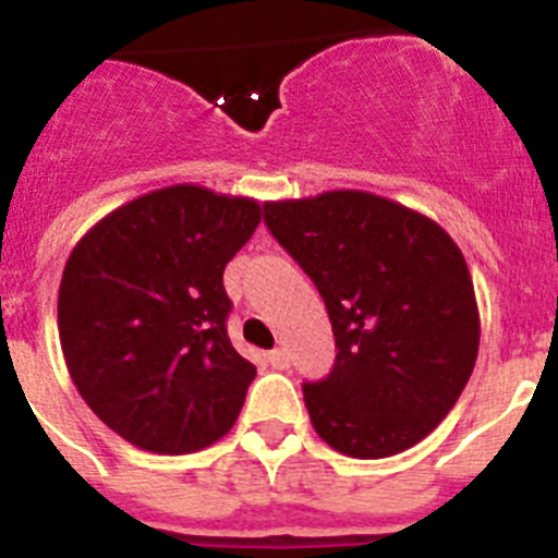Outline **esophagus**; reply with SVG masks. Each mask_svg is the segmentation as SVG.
Instances as JSON below:
<instances>
[{
  "mask_svg": "<svg viewBox=\"0 0 558 558\" xmlns=\"http://www.w3.org/2000/svg\"><path fill=\"white\" fill-rule=\"evenodd\" d=\"M268 363L274 368H288L290 366L288 349H274V352H268Z\"/></svg>",
  "mask_w": 558,
  "mask_h": 558,
  "instance_id": "1",
  "label": "esophagus"
}]
</instances>
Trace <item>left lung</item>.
Listing matches in <instances>:
<instances>
[{
	"label": "left lung",
	"mask_w": 558,
	"mask_h": 558,
	"mask_svg": "<svg viewBox=\"0 0 558 558\" xmlns=\"http://www.w3.org/2000/svg\"><path fill=\"white\" fill-rule=\"evenodd\" d=\"M265 226L332 322V372L304 383L315 433L352 458L418 445L458 402L481 343L461 248L425 215L360 190L270 201Z\"/></svg>",
	"instance_id": "8db88e82"
}]
</instances>
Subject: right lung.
Segmentation results:
<instances>
[{
	"label": "right lung",
	"instance_id": "add662e5",
	"mask_svg": "<svg viewBox=\"0 0 558 558\" xmlns=\"http://www.w3.org/2000/svg\"><path fill=\"white\" fill-rule=\"evenodd\" d=\"M263 209L195 184L113 209L72 248L58 290L66 368L86 405L161 456L231 430L256 368L231 347L223 270Z\"/></svg>",
	"mask_w": 558,
	"mask_h": 558
}]
</instances>
